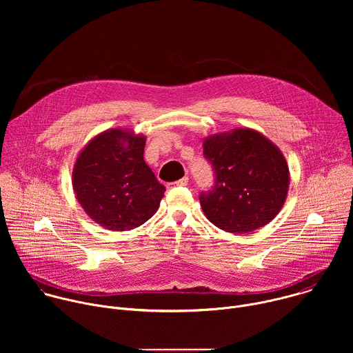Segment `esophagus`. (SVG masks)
<instances>
[{"instance_id": "esophagus-1", "label": "esophagus", "mask_w": 353, "mask_h": 353, "mask_svg": "<svg viewBox=\"0 0 353 353\" xmlns=\"http://www.w3.org/2000/svg\"><path fill=\"white\" fill-rule=\"evenodd\" d=\"M187 184H188V177L185 176V177H183V179L174 181V183H170L169 187H184V185H187Z\"/></svg>"}]
</instances>
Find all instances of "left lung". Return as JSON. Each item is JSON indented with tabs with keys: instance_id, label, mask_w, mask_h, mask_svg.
Wrapping results in <instances>:
<instances>
[{
	"instance_id": "8db88e82",
	"label": "left lung",
	"mask_w": 353,
	"mask_h": 353,
	"mask_svg": "<svg viewBox=\"0 0 353 353\" xmlns=\"http://www.w3.org/2000/svg\"><path fill=\"white\" fill-rule=\"evenodd\" d=\"M203 146L215 170V185L199 195L208 221L240 234L270 223L289 191L290 173L281 149L253 128L210 135Z\"/></svg>"
}]
</instances>
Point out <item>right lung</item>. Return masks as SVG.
Returning a JSON list of instances; mask_svg holds the SVG:
<instances>
[{
  "mask_svg": "<svg viewBox=\"0 0 353 353\" xmlns=\"http://www.w3.org/2000/svg\"><path fill=\"white\" fill-rule=\"evenodd\" d=\"M145 135L110 128L93 137L77 157L72 188L85 214L105 229L141 226L161 205L165 187L143 161Z\"/></svg>",
  "mask_w": 353,
  "mask_h": 353,
  "instance_id": "right-lung-1",
  "label": "right lung"
}]
</instances>
